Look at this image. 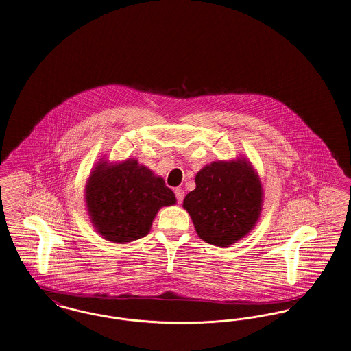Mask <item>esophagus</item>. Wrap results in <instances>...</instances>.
<instances>
[{
	"instance_id": "34e87169",
	"label": "esophagus",
	"mask_w": 351,
	"mask_h": 351,
	"mask_svg": "<svg viewBox=\"0 0 351 351\" xmlns=\"http://www.w3.org/2000/svg\"><path fill=\"white\" fill-rule=\"evenodd\" d=\"M174 193H176V198H177V201L178 203L182 202L184 201V191L181 189V187H177L176 190H174Z\"/></svg>"
}]
</instances>
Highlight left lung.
Instances as JSON below:
<instances>
[{"label":"left lung","mask_w":351,"mask_h":351,"mask_svg":"<svg viewBox=\"0 0 351 351\" xmlns=\"http://www.w3.org/2000/svg\"><path fill=\"white\" fill-rule=\"evenodd\" d=\"M195 184L182 206L201 239L230 247L254 230L264 191L258 171L247 157L203 167L195 176Z\"/></svg>","instance_id":"left-lung-1"}]
</instances>
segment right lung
<instances>
[{
  "label": "right lung",
  "mask_w": 351,
  "mask_h": 351,
  "mask_svg": "<svg viewBox=\"0 0 351 351\" xmlns=\"http://www.w3.org/2000/svg\"><path fill=\"white\" fill-rule=\"evenodd\" d=\"M84 201L96 232L117 244L147 237L160 208L177 202L164 178L134 158H100L87 178Z\"/></svg>",
  "instance_id": "right-lung-1"
}]
</instances>
